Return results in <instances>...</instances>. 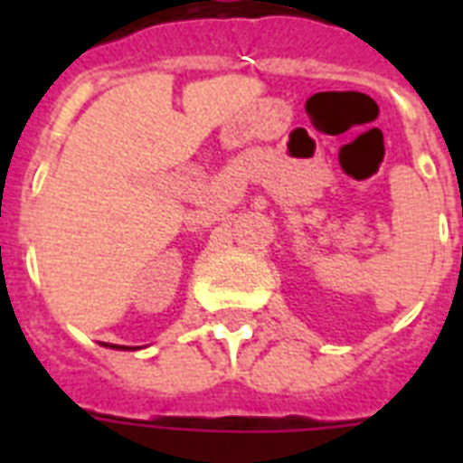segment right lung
<instances>
[{
    "instance_id": "right-lung-1",
    "label": "right lung",
    "mask_w": 463,
    "mask_h": 463,
    "mask_svg": "<svg viewBox=\"0 0 463 463\" xmlns=\"http://www.w3.org/2000/svg\"><path fill=\"white\" fill-rule=\"evenodd\" d=\"M110 348H118V351H129L127 345H115V344H110Z\"/></svg>"
}]
</instances>
